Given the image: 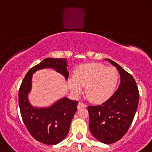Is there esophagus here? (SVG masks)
<instances>
[{
  "label": "esophagus",
  "instance_id": "obj_1",
  "mask_svg": "<svg viewBox=\"0 0 152 152\" xmlns=\"http://www.w3.org/2000/svg\"><path fill=\"white\" fill-rule=\"evenodd\" d=\"M86 106V105L85 104V103H83L82 102H79L78 105H77V108H78V110H80V108L85 107Z\"/></svg>",
  "mask_w": 152,
  "mask_h": 152
}]
</instances>
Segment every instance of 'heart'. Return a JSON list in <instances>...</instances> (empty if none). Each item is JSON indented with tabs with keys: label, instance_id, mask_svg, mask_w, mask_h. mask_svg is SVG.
Wrapping results in <instances>:
<instances>
[{
	"label": "heart",
	"instance_id": "obj_1",
	"mask_svg": "<svg viewBox=\"0 0 152 152\" xmlns=\"http://www.w3.org/2000/svg\"><path fill=\"white\" fill-rule=\"evenodd\" d=\"M118 79V74L114 67L88 63L76 67L74 76L68 78L67 86L75 95H78L83 86H85V92L88 99L92 103H100L111 97Z\"/></svg>",
	"mask_w": 152,
	"mask_h": 152
}]
</instances>
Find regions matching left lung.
Returning a JSON list of instances; mask_svg holds the SVG:
<instances>
[{"instance_id":"1","label":"left lung","mask_w":152,"mask_h":152,"mask_svg":"<svg viewBox=\"0 0 152 152\" xmlns=\"http://www.w3.org/2000/svg\"><path fill=\"white\" fill-rule=\"evenodd\" d=\"M120 76L118 88L102 105L88 106L89 129L102 143H114L123 137L131 126L138 107L139 94L133 77L110 59Z\"/></svg>"}]
</instances>
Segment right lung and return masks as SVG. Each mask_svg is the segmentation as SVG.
<instances>
[{
  "label": "right lung",
  "mask_w": 152,
  "mask_h": 152,
  "mask_svg": "<svg viewBox=\"0 0 152 152\" xmlns=\"http://www.w3.org/2000/svg\"><path fill=\"white\" fill-rule=\"evenodd\" d=\"M67 67V59H43L28 72L19 90V105L24 124L36 140L47 145H56L66 138L78 102L64 97L48 107L33 106L28 99L32 76L40 69L50 68L67 80L69 76Z\"/></svg>",
  "instance_id": "add662e5"
}]
</instances>
